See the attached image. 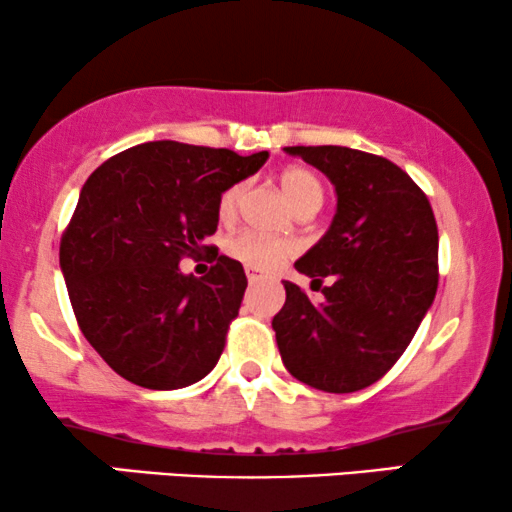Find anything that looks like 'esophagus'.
Returning <instances> with one entry per match:
<instances>
[{
    "label": "esophagus",
    "instance_id": "34e87169",
    "mask_svg": "<svg viewBox=\"0 0 512 512\" xmlns=\"http://www.w3.org/2000/svg\"><path fill=\"white\" fill-rule=\"evenodd\" d=\"M247 277H249V282L254 284L258 280H263V272L256 270V268H251V265H247Z\"/></svg>",
    "mask_w": 512,
    "mask_h": 512
}]
</instances>
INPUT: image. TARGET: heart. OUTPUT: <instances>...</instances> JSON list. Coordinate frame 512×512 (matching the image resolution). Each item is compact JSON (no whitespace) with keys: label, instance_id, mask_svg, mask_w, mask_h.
<instances>
[{"label":"heart","instance_id":"obj_1","mask_svg":"<svg viewBox=\"0 0 512 512\" xmlns=\"http://www.w3.org/2000/svg\"><path fill=\"white\" fill-rule=\"evenodd\" d=\"M280 185L284 195L289 197V202L294 204L298 214L303 211H317L324 199V188L317 181V176L310 174L308 169L301 167H289L280 174ZM244 195V183L230 185L228 190H223L221 199H218V218L223 223H230L237 216ZM228 254L244 265H251L256 270H270L277 268L282 261H287L289 256L296 254V244L284 237H270L256 230H244L237 232L235 237L228 242Z\"/></svg>","mask_w":512,"mask_h":512}]
</instances>
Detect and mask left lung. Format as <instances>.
<instances>
[{
	"instance_id": "1",
	"label": "left lung",
	"mask_w": 512,
	"mask_h": 512,
	"mask_svg": "<svg viewBox=\"0 0 512 512\" xmlns=\"http://www.w3.org/2000/svg\"><path fill=\"white\" fill-rule=\"evenodd\" d=\"M336 188V216L296 270L332 284L313 303L294 282L272 317L284 367L324 393H355L400 360L437 291V223L407 171L341 145L284 148Z\"/></svg>"
}]
</instances>
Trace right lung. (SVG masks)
I'll use <instances>...</instances> for the list:
<instances>
[{
    "label": "right lung",
    "mask_w": 512,
    "mask_h": 512,
    "mask_svg": "<svg viewBox=\"0 0 512 512\" xmlns=\"http://www.w3.org/2000/svg\"><path fill=\"white\" fill-rule=\"evenodd\" d=\"M268 152L176 141L136 145L86 178L61 240V270L77 324L126 381L150 390L197 383L216 367L247 275L207 247L218 199L263 167ZM209 250L204 278L177 263Z\"/></svg>",
    "instance_id": "1"
}]
</instances>
